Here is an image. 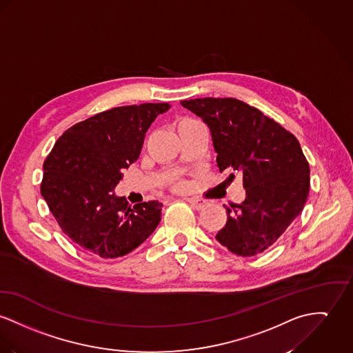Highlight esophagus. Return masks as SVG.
<instances>
[{"label":"esophagus","mask_w":353,"mask_h":353,"mask_svg":"<svg viewBox=\"0 0 353 353\" xmlns=\"http://www.w3.org/2000/svg\"><path fill=\"white\" fill-rule=\"evenodd\" d=\"M187 201L190 203V205H192L194 210H197V211L203 210V208H204V207H207V204H208L205 200H201V199H193V197L187 199Z\"/></svg>","instance_id":"esophagus-1"}]
</instances>
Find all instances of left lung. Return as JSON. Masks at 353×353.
I'll use <instances>...</instances> for the list:
<instances>
[{
    "mask_svg": "<svg viewBox=\"0 0 353 353\" xmlns=\"http://www.w3.org/2000/svg\"><path fill=\"white\" fill-rule=\"evenodd\" d=\"M181 105L210 128L219 170L243 177L245 199L225 207L217 242L241 256L263 252L299 216L309 194L310 169L299 139L239 99L197 98Z\"/></svg>",
    "mask_w": 353,
    "mask_h": 353,
    "instance_id": "1",
    "label": "left lung"
}]
</instances>
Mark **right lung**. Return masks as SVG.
<instances>
[{
	"label": "right lung",
	"instance_id": "1",
	"mask_svg": "<svg viewBox=\"0 0 353 353\" xmlns=\"http://www.w3.org/2000/svg\"><path fill=\"white\" fill-rule=\"evenodd\" d=\"M169 103H142L99 112L74 125L43 165L41 196L63 232L85 252L111 259L143 243L157 228V200L129 205L115 187L138 160L145 134Z\"/></svg>",
	"mask_w": 353,
	"mask_h": 353
}]
</instances>
